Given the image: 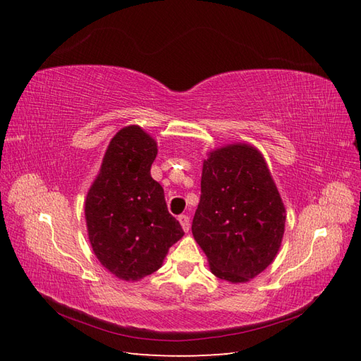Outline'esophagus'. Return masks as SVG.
I'll return each mask as SVG.
<instances>
[{
  "instance_id": "1",
  "label": "esophagus",
  "mask_w": 361,
  "mask_h": 361,
  "mask_svg": "<svg viewBox=\"0 0 361 361\" xmlns=\"http://www.w3.org/2000/svg\"><path fill=\"white\" fill-rule=\"evenodd\" d=\"M178 220H179L180 226L183 228V232H188L190 231V216L188 215H179Z\"/></svg>"
}]
</instances>
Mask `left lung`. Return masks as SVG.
<instances>
[{
  "label": "left lung",
  "instance_id": "obj_1",
  "mask_svg": "<svg viewBox=\"0 0 361 361\" xmlns=\"http://www.w3.org/2000/svg\"><path fill=\"white\" fill-rule=\"evenodd\" d=\"M200 185L191 231L211 272L228 283L255 279L274 262L286 223L264 155L248 143L214 149L203 161Z\"/></svg>",
  "mask_w": 361,
  "mask_h": 361
}]
</instances>
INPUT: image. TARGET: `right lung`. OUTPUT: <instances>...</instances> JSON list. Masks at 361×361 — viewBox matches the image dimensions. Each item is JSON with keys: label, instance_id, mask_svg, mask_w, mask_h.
Masks as SVG:
<instances>
[{"label": "right lung", "instance_id": "1", "mask_svg": "<svg viewBox=\"0 0 361 361\" xmlns=\"http://www.w3.org/2000/svg\"><path fill=\"white\" fill-rule=\"evenodd\" d=\"M158 145L138 125L118 130L87 192L84 214L93 253L123 281H138L162 267L183 236L169 214L164 190L152 179Z\"/></svg>", "mask_w": 361, "mask_h": 361}]
</instances>
